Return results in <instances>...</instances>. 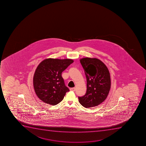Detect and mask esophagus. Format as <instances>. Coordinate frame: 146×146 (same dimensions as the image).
I'll return each instance as SVG.
<instances>
[{"mask_svg":"<svg viewBox=\"0 0 146 146\" xmlns=\"http://www.w3.org/2000/svg\"><path fill=\"white\" fill-rule=\"evenodd\" d=\"M76 88H70V91H75Z\"/></svg>","mask_w":146,"mask_h":146,"instance_id":"esophagus-1","label":"esophagus"}]
</instances>
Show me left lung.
Here are the masks:
<instances>
[{
	"mask_svg": "<svg viewBox=\"0 0 146 146\" xmlns=\"http://www.w3.org/2000/svg\"><path fill=\"white\" fill-rule=\"evenodd\" d=\"M87 78V92L78 97L79 102L85 108L101 104L106 99L111 87L110 72L103 62L96 58L80 59Z\"/></svg>",
	"mask_w": 146,
	"mask_h": 146,
	"instance_id": "8db88e82",
	"label": "left lung"
}]
</instances>
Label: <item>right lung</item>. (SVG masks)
Returning a JSON list of instances; mask_svg holds the SVG:
<instances>
[{
	"instance_id": "1",
	"label": "right lung",
	"mask_w": 146,
	"mask_h": 146,
	"mask_svg": "<svg viewBox=\"0 0 146 146\" xmlns=\"http://www.w3.org/2000/svg\"><path fill=\"white\" fill-rule=\"evenodd\" d=\"M74 62L71 59L47 58L37 66L33 77L34 90L44 103L56 105L69 91L65 85L62 73Z\"/></svg>"
}]
</instances>
